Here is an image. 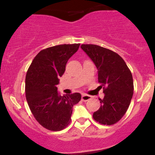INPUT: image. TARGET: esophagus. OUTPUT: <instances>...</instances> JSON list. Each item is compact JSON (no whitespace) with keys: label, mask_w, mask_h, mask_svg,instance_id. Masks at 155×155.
Instances as JSON below:
<instances>
[{"label":"esophagus","mask_w":155,"mask_h":155,"mask_svg":"<svg viewBox=\"0 0 155 155\" xmlns=\"http://www.w3.org/2000/svg\"><path fill=\"white\" fill-rule=\"evenodd\" d=\"M90 99H91V96L90 95H86V94H82V95H81V100L83 101H87L90 100Z\"/></svg>","instance_id":"obj_1"}]
</instances>
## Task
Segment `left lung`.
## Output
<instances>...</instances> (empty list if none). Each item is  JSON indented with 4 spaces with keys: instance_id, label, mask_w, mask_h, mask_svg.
<instances>
[{
    "instance_id": "obj_1",
    "label": "left lung",
    "mask_w": 155,
    "mask_h": 155,
    "mask_svg": "<svg viewBox=\"0 0 155 155\" xmlns=\"http://www.w3.org/2000/svg\"><path fill=\"white\" fill-rule=\"evenodd\" d=\"M82 50L95 65L98 82L104 89L101 107L93 113L99 123L111 125L127 111L133 95L132 74L122 58L114 51L95 44H82Z\"/></svg>"
}]
</instances>
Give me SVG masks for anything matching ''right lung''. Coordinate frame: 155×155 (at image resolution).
I'll list each match as a JSON object with an SVG mask.
<instances>
[{"instance_id":"right-lung-1","label":"right lung","mask_w":155,"mask_h":155,"mask_svg":"<svg viewBox=\"0 0 155 155\" xmlns=\"http://www.w3.org/2000/svg\"><path fill=\"white\" fill-rule=\"evenodd\" d=\"M80 44H61L43 49L32 62L25 77V95L37 122L51 131L62 130L71 121L73 106L81 98L80 93L61 96L57 85L68 60Z\"/></svg>"}]
</instances>
